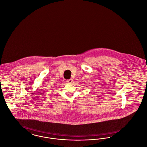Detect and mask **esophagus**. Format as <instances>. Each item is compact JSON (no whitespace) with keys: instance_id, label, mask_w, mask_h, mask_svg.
<instances>
[{"instance_id":"34e87169","label":"esophagus","mask_w":147,"mask_h":147,"mask_svg":"<svg viewBox=\"0 0 147 147\" xmlns=\"http://www.w3.org/2000/svg\"><path fill=\"white\" fill-rule=\"evenodd\" d=\"M72 79H69V80H67V81H66V82H67V83H68V84H71V83H72Z\"/></svg>"}]
</instances>
